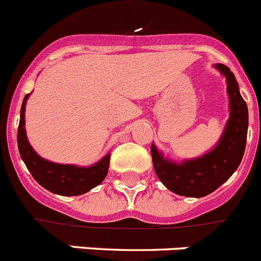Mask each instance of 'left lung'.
Masks as SVG:
<instances>
[{
    "instance_id": "left-lung-1",
    "label": "left lung",
    "mask_w": 261,
    "mask_h": 261,
    "mask_svg": "<svg viewBox=\"0 0 261 261\" xmlns=\"http://www.w3.org/2000/svg\"><path fill=\"white\" fill-rule=\"evenodd\" d=\"M214 68L226 77L230 117L213 150L199 158L176 163L165 158L151 145V158L158 179L166 188L187 197H204L222 186L239 167L243 158L248 129V108L239 93L232 71L223 64Z\"/></svg>"
}]
</instances>
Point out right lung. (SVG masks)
<instances>
[{"label":"right lung","mask_w":261,"mask_h":261,"mask_svg":"<svg viewBox=\"0 0 261 261\" xmlns=\"http://www.w3.org/2000/svg\"><path fill=\"white\" fill-rule=\"evenodd\" d=\"M29 96L30 94H27L23 99L17 138L20 156L34 179L49 192L61 196L84 195L90 190H93L94 187L99 186L105 180L108 172L111 158L110 153L95 165L89 166V167L53 163L35 153L27 140L26 129H24V123H26L24 111H26Z\"/></svg>","instance_id":"add662e5"}]
</instances>
